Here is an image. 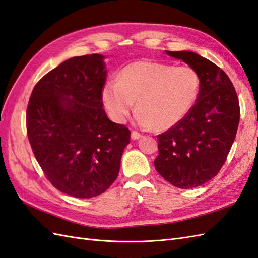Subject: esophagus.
Segmentation results:
<instances>
[{
	"mask_svg": "<svg viewBox=\"0 0 258 258\" xmlns=\"http://www.w3.org/2000/svg\"><path fill=\"white\" fill-rule=\"evenodd\" d=\"M131 137H132V139H133V141H136V139L142 137V134L138 133V132H136V131H133V132H132V134H131Z\"/></svg>",
	"mask_w": 258,
	"mask_h": 258,
	"instance_id": "34e87169",
	"label": "esophagus"
}]
</instances>
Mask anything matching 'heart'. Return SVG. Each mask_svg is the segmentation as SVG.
<instances>
[{
    "instance_id": "obj_1",
    "label": "heart",
    "mask_w": 258,
    "mask_h": 258,
    "mask_svg": "<svg viewBox=\"0 0 258 258\" xmlns=\"http://www.w3.org/2000/svg\"><path fill=\"white\" fill-rule=\"evenodd\" d=\"M199 91L200 77L194 68L142 60L127 64L117 81L108 82L102 99L109 115L117 123L125 121L136 100L137 124L165 131L190 112Z\"/></svg>"
}]
</instances>
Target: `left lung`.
<instances>
[{
	"mask_svg": "<svg viewBox=\"0 0 258 258\" xmlns=\"http://www.w3.org/2000/svg\"><path fill=\"white\" fill-rule=\"evenodd\" d=\"M194 68L200 91L190 112L175 126L158 135V173L173 186H201L218 174L237 135L240 105L229 77L194 51L165 50Z\"/></svg>",
	"mask_w": 258,
	"mask_h": 258,
	"instance_id": "left-lung-1",
	"label": "left lung"
}]
</instances>
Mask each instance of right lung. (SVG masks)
Returning <instances> with one entry per match:
<instances>
[{"mask_svg":"<svg viewBox=\"0 0 258 258\" xmlns=\"http://www.w3.org/2000/svg\"><path fill=\"white\" fill-rule=\"evenodd\" d=\"M104 56L72 57L35 84L27 107L34 157L56 189L93 198L112 185L131 131L108 119L102 104Z\"/></svg>","mask_w":258,"mask_h":258,"instance_id":"right-lung-1","label":"right lung"}]
</instances>
